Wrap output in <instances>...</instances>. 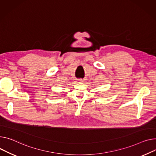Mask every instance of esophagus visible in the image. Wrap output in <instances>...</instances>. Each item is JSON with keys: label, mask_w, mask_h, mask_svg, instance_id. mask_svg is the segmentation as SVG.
Segmentation results:
<instances>
[{"label": "esophagus", "mask_w": 156, "mask_h": 156, "mask_svg": "<svg viewBox=\"0 0 156 156\" xmlns=\"http://www.w3.org/2000/svg\"><path fill=\"white\" fill-rule=\"evenodd\" d=\"M78 81L81 83V82H83V81H84V80H83V79H81V78H80V79H79V80H78Z\"/></svg>", "instance_id": "esophagus-1"}]
</instances>
